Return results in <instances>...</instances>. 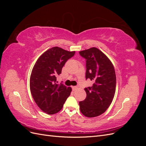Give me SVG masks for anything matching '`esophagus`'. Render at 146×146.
Returning <instances> with one entry per match:
<instances>
[{"label": "esophagus", "instance_id": "34e87169", "mask_svg": "<svg viewBox=\"0 0 146 146\" xmlns=\"http://www.w3.org/2000/svg\"><path fill=\"white\" fill-rule=\"evenodd\" d=\"M78 88V87L77 86H72V90L73 91H75V90H76Z\"/></svg>", "mask_w": 146, "mask_h": 146}]
</instances>
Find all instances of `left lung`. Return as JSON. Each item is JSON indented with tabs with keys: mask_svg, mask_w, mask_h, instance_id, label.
I'll list each match as a JSON object with an SVG mask.
<instances>
[{
	"mask_svg": "<svg viewBox=\"0 0 146 146\" xmlns=\"http://www.w3.org/2000/svg\"><path fill=\"white\" fill-rule=\"evenodd\" d=\"M86 59V79L93 82L85 88L86 99L79 102L80 111L88 117L98 116L110 107L116 91V77L114 66L108 57L96 47L79 52Z\"/></svg>",
	"mask_w": 146,
	"mask_h": 146,
	"instance_id": "1",
	"label": "left lung"
}]
</instances>
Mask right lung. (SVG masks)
I'll use <instances>...</instances> for the list:
<instances>
[{
  "label": "right lung",
  "mask_w": 146,
  "mask_h": 146,
  "mask_svg": "<svg viewBox=\"0 0 146 146\" xmlns=\"http://www.w3.org/2000/svg\"><path fill=\"white\" fill-rule=\"evenodd\" d=\"M75 53L52 47L39 56L33 66L30 79L31 94L39 108L47 114L59 112L70 94L71 88L57 84L56 76Z\"/></svg>",
  "instance_id": "1"
}]
</instances>
